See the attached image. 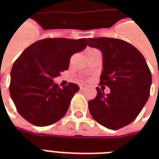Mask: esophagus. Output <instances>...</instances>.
I'll list each match as a JSON object with an SVG mask.
<instances>
[{"label":"esophagus","mask_w":159,"mask_h":159,"mask_svg":"<svg viewBox=\"0 0 159 159\" xmlns=\"http://www.w3.org/2000/svg\"><path fill=\"white\" fill-rule=\"evenodd\" d=\"M87 88H88V86L85 85V84H81V85H80V90H82V91L86 89Z\"/></svg>","instance_id":"esophagus-1"}]
</instances>
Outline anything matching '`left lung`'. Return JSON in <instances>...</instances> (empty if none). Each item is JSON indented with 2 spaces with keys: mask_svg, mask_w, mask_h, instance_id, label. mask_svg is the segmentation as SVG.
<instances>
[{
  "mask_svg": "<svg viewBox=\"0 0 159 159\" xmlns=\"http://www.w3.org/2000/svg\"><path fill=\"white\" fill-rule=\"evenodd\" d=\"M88 45L100 50L103 69L97 96L89 101L93 119L111 129H118L136 118L150 94L152 74L141 52L123 40L107 37L89 38ZM103 87V86H102Z\"/></svg>",
  "mask_w": 159,
  "mask_h": 159,
  "instance_id": "8db88e82",
  "label": "left lung"
}]
</instances>
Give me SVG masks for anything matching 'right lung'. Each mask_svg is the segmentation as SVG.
Listing matches in <instances>:
<instances>
[{"instance_id": "add662e5", "label": "right lung", "mask_w": 159, "mask_h": 159, "mask_svg": "<svg viewBox=\"0 0 159 159\" xmlns=\"http://www.w3.org/2000/svg\"><path fill=\"white\" fill-rule=\"evenodd\" d=\"M88 39L47 38L34 42L17 59L11 70L10 95L19 113L36 126L58 122L69 109L79 86L59 88L53 78L68 70L70 57L83 51Z\"/></svg>"}]
</instances>
